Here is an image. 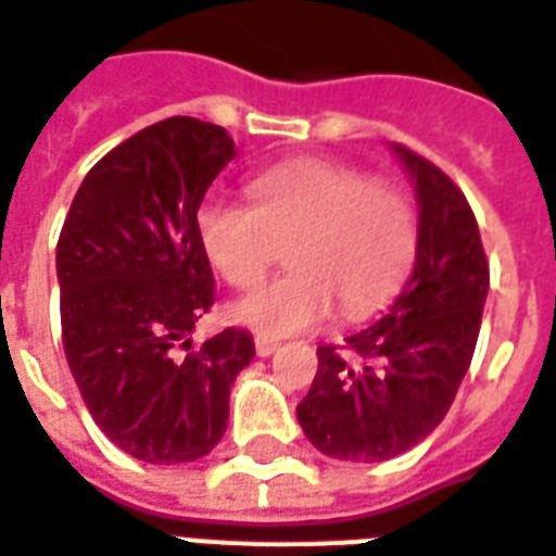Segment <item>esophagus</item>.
<instances>
[{
    "mask_svg": "<svg viewBox=\"0 0 556 556\" xmlns=\"http://www.w3.org/2000/svg\"><path fill=\"white\" fill-rule=\"evenodd\" d=\"M275 350H278V343L269 338H257L254 340V352L261 355V358H269V355H275Z\"/></svg>",
    "mask_w": 556,
    "mask_h": 556,
    "instance_id": "34e87169",
    "label": "esophagus"
}]
</instances>
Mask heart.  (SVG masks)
<instances>
[{"mask_svg":"<svg viewBox=\"0 0 556 556\" xmlns=\"http://www.w3.org/2000/svg\"><path fill=\"white\" fill-rule=\"evenodd\" d=\"M249 204L206 198L194 228L206 261L233 287H249L287 245L281 278L228 307V319L257 338H293L323 326L340 305L364 317L403 281L417 249L406 194L372 186L364 172L299 160L266 168L249 184Z\"/></svg>","mask_w":556,"mask_h":556,"instance_id":"b5f03b06","label":"heart"}]
</instances>
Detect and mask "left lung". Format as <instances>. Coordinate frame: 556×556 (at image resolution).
<instances>
[{"label": "left lung", "instance_id": "8db88e82", "mask_svg": "<svg viewBox=\"0 0 556 556\" xmlns=\"http://www.w3.org/2000/svg\"><path fill=\"white\" fill-rule=\"evenodd\" d=\"M417 198L412 278L343 355L319 346V370L295 408L307 441L331 459L384 462L439 427L480 334L489 263L465 194L447 174L403 144H391Z\"/></svg>", "mask_w": 556, "mask_h": 556}]
</instances>
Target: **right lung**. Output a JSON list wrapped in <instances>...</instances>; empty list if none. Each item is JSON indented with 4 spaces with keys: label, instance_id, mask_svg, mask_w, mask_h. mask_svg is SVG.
I'll use <instances>...</instances> for the list:
<instances>
[{
    "label": "right lung",
    "instance_id": "add662e5",
    "mask_svg": "<svg viewBox=\"0 0 556 556\" xmlns=\"http://www.w3.org/2000/svg\"><path fill=\"white\" fill-rule=\"evenodd\" d=\"M233 156L222 127L168 117L109 150L64 218L55 249L64 355L97 427L141 462H194L216 447L230 384L254 358L242 328L198 350L189 338L213 305L194 218Z\"/></svg>",
    "mask_w": 556,
    "mask_h": 556
}]
</instances>
